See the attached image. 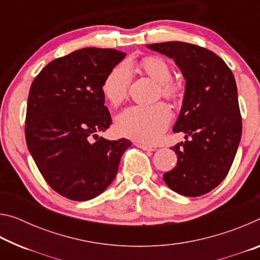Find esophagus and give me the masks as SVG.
<instances>
[{
  "mask_svg": "<svg viewBox=\"0 0 260 260\" xmlns=\"http://www.w3.org/2000/svg\"><path fill=\"white\" fill-rule=\"evenodd\" d=\"M135 146H136V147H139V148H141V149H142V150H146V151H153V150H155V148H153V147H150V146H148V144H144V143L136 142V143H135Z\"/></svg>",
  "mask_w": 260,
  "mask_h": 260,
  "instance_id": "34e87169",
  "label": "esophagus"
}]
</instances>
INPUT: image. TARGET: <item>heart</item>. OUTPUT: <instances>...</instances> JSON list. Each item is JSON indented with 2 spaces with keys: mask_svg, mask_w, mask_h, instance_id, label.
<instances>
[{
  "mask_svg": "<svg viewBox=\"0 0 260 260\" xmlns=\"http://www.w3.org/2000/svg\"><path fill=\"white\" fill-rule=\"evenodd\" d=\"M141 69L149 77L159 83L162 96L175 100L179 95L177 83L171 81L172 69L169 61L158 56H149L141 60ZM132 73L125 63L111 69L102 83V94L111 104H119L126 98L131 83ZM172 119L171 109L165 103L151 105H133L118 114L116 129L126 138L146 143H153L160 138L162 132Z\"/></svg>",
  "mask_w": 260,
  "mask_h": 260,
  "instance_id": "obj_1",
  "label": "heart"
}]
</instances>
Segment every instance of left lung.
I'll return each mask as SVG.
<instances>
[{"mask_svg": "<svg viewBox=\"0 0 260 260\" xmlns=\"http://www.w3.org/2000/svg\"><path fill=\"white\" fill-rule=\"evenodd\" d=\"M147 47L174 59L186 80L182 108L173 127L175 133L186 134V141L171 148L178 162L162 178L180 195H204L226 178L241 141L235 78L225 61L203 47L179 41Z\"/></svg>", "mask_w": 260, "mask_h": 260, "instance_id": "obj_1", "label": "left lung"}]
</instances>
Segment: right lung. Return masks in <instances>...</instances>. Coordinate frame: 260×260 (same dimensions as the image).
Returning <instances> with one entry per match:
<instances>
[{
	"instance_id": "right-lung-1",
	"label": "right lung",
	"mask_w": 260,
	"mask_h": 260,
	"mask_svg": "<svg viewBox=\"0 0 260 260\" xmlns=\"http://www.w3.org/2000/svg\"><path fill=\"white\" fill-rule=\"evenodd\" d=\"M125 52L83 48L42 69L30 86L25 136L42 177L72 201L99 196L113 181L132 142L99 136L111 125L102 83Z\"/></svg>"
}]
</instances>
